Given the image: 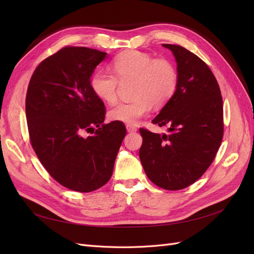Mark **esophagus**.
I'll list each match as a JSON object with an SVG mask.
<instances>
[{
    "instance_id": "obj_1",
    "label": "esophagus",
    "mask_w": 254,
    "mask_h": 254,
    "mask_svg": "<svg viewBox=\"0 0 254 254\" xmlns=\"http://www.w3.org/2000/svg\"><path fill=\"white\" fill-rule=\"evenodd\" d=\"M126 129H127L128 132H135V131H136V127L133 126V125L127 124V125H126Z\"/></svg>"
}]
</instances>
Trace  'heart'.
Returning a JSON list of instances; mask_svg holds the SVG:
<instances>
[{"mask_svg":"<svg viewBox=\"0 0 254 254\" xmlns=\"http://www.w3.org/2000/svg\"><path fill=\"white\" fill-rule=\"evenodd\" d=\"M112 72L98 70L91 76L90 87L93 94L107 104L117 102L119 81L133 79L134 99L120 103L109 111V118L126 124H136L146 117L152 104L162 106L175 94L178 86V72L171 60L155 59L147 53L129 51L112 61Z\"/></svg>","mask_w":254,"mask_h":254,"instance_id":"1","label":"heart"}]
</instances>
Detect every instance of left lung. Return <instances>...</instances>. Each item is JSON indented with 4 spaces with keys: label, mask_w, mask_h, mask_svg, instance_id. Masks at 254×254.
I'll return each mask as SVG.
<instances>
[{
    "label": "left lung",
    "mask_w": 254,
    "mask_h": 254,
    "mask_svg": "<svg viewBox=\"0 0 254 254\" xmlns=\"http://www.w3.org/2000/svg\"><path fill=\"white\" fill-rule=\"evenodd\" d=\"M177 63L175 94L152 120L168 134L140 129L141 163L149 180L177 190L197 181L211 165L224 135L222 97L210 67L180 45L162 44Z\"/></svg>",
    "instance_id": "1"
}]
</instances>
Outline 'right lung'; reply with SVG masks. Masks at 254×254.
<instances>
[{"mask_svg": "<svg viewBox=\"0 0 254 254\" xmlns=\"http://www.w3.org/2000/svg\"><path fill=\"white\" fill-rule=\"evenodd\" d=\"M106 56L94 49H61L37 66L26 93L28 132L37 157L61 186L81 193L109 181L126 135L122 122L104 124L105 105L90 87ZM84 132L92 134L83 137Z\"/></svg>", "mask_w": 254, "mask_h": 254, "instance_id": "obj_1", "label": "right lung"}]
</instances>
